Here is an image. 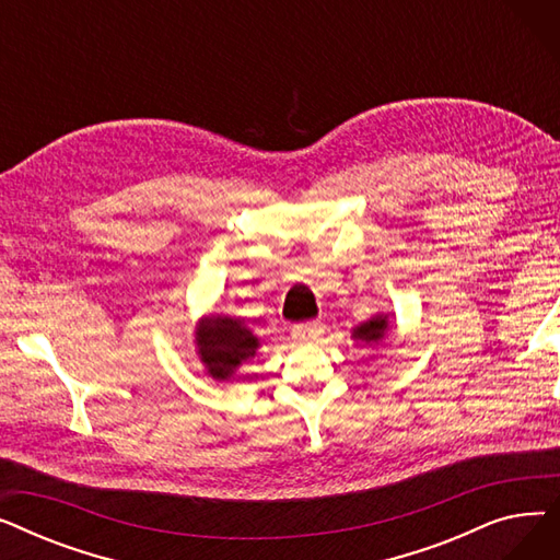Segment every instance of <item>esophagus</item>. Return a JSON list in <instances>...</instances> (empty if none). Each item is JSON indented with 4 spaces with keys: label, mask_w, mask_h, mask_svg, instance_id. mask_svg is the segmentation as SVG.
Returning <instances> with one entry per match:
<instances>
[{
    "label": "esophagus",
    "mask_w": 560,
    "mask_h": 560,
    "mask_svg": "<svg viewBox=\"0 0 560 560\" xmlns=\"http://www.w3.org/2000/svg\"><path fill=\"white\" fill-rule=\"evenodd\" d=\"M322 334H325V327H322L319 322H306V325H298L290 329V336L298 342H317Z\"/></svg>",
    "instance_id": "1"
}]
</instances>
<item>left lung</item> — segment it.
<instances>
[{
    "label": "left lung",
    "instance_id": "left-lung-1",
    "mask_svg": "<svg viewBox=\"0 0 560 560\" xmlns=\"http://www.w3.org/2000/svg\"><path fill=\"white\" fill-rule=\"evenodd\" d=\"M386 327H388L386 317H381V315H378V317H374V319L365 322V325H361L359 329H354V336H357L359 340H365V342H376V340L384 338Z\"/></svg>",
    "mask_w": 560,
    "mask_h": 560
}]
</instances>
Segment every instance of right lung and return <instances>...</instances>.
Instances as JSON below:
<instances>
[{"mask_svg": "<svg viewBox=\"0 0 560 560\" xmlns=\"http://www.w3.org/2000/svg\"><path fill=\"white\" fill-rule=\"evenodd\" d=\"M199 354L213 378H231L233 370L256 354L258 340L238 319L213 317L197 336Z\"/></svg>", "mask_w": 560, "mask_h": 560, "instance_id": "obj_1", "label": "right lung"}]
</instances>
